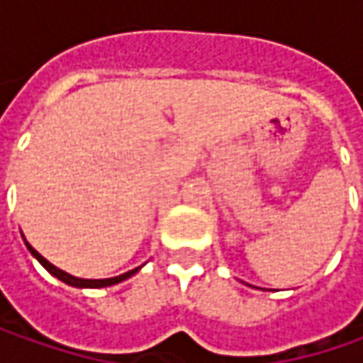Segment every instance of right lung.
Listing matches in <instances>:
<instances>
[{"instance_id":"obj_1","label":"right lung","mask_w":363,"mask_h":363,"mask_svg":"<svg viewBox=\"0 0 363 363\" xmlns=\"http://www.w3.org/2000/svg\"><path fill=\"white\" fill-rule=\"evenodd\" d=\"M23 242H26V238H23ZM26 246H28V250L32 252V257L46 269V271L50 272V274H54L56 279H60L62 283H66V285L70 286H78V289H101V286H111V285H117V283H121V281H125V279H129V277H133L135 272L139 271L141 267H137V269H133V271H127L123 272V274H119V277H111V279H78V277H72V274H68V272L60 271L58 267H54L52 262H48L46 258L42 257L35 248H32V244L26 242Z\"/></svg>"}]
</instances>
